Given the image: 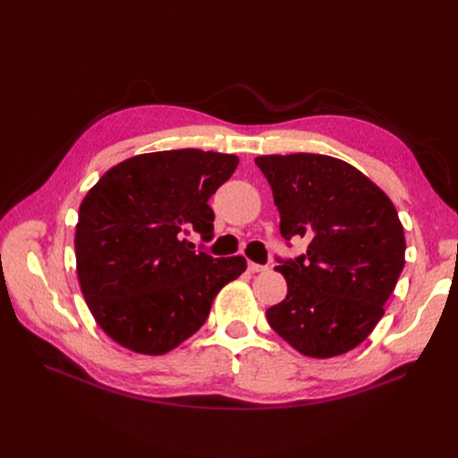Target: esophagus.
<instances>
[{"mask_svg": "<svg viewBox=\"0 0 458 458\" xmlns=\"http://www.w3.org/2000/svg\"><path fill=\"white\" fill-rule=\"evenodd\" d=\"M267 269H269L267 266H259V263H254V261L248 263V271H250V273H261V271H267Z\"/></svg>", "mask_w": 458, "mask_h": 458, "instance_id": "34e87169", "label": "esophagus"}]
</instances>
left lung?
Segmentation results:
<instances>
[{
  "label": "left lung",
  "mask_w": 458,
  "mask_h": 458,
  "mask_svg": "<svg viewBox=\"0 0 458 458\" xmlns=\"http://www.w3.org/2000/svg\"><path fill=\"white\" fill-rule=\"evenodd\" d=\"M271 185L281 234L308 252L276 258L286 298L267 323L308 357L357 348L384 315L405 266V233L392 200L348 162L298 152L254 160Z\"/></svg>",
  "instance_id": "left-lung-1"
}]
</instances>
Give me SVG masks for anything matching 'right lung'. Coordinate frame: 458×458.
I'll list each match as a JSON object with an SVG mask.
<instances>
[{
	"instance_id": "right-lung-1",
	"label": "right lung",
	"mask_w": 458,
	"mask_h": 458,
	"mask_svg": "<svg viewBox=\"0 0 458 458\" xmlns=\"http://www.w3.org/2000/svg\"><path fill=\"white\" fill-rule=\"evenodd\" d=\"M234 155L179 148L110 168L78 212L76 266L88 308L106 335L137 353L162 355L206 323L216 294L246 269L242 256L195 250L214 239V192Z\"/></svg>"
}]
</instances>
